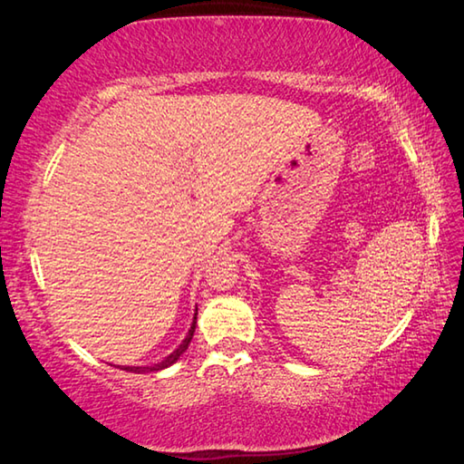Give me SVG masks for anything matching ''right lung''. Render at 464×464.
Here are the masks:
<instances>
[{
    "mask_svg": "<svg viewBox=\"0 0 464 464\" xmlns=\"http://www.w3.org/2000/svg\"><path fill=\"white\" fill-rule=\"evenodd\" d=\"M198 311V309H196ZM196 315H198V313H194V319H192V325H190V329H188V335L184 337V342L178 345V348L171 352V354L168 356V358H163L161 362H157V364H153V366H116V368H122V371H127V372H137V374H145V372H157V371H163V368H168V366H171L174 362H178V358L184 354V352L188 350V345H190V342H192V335H194V329H196Z\"/></svg>",
    "mask_w": 464,
    "mask_h": 464,
    "instance_id": "1",
    "label": "right lung"
}]
</instances>
